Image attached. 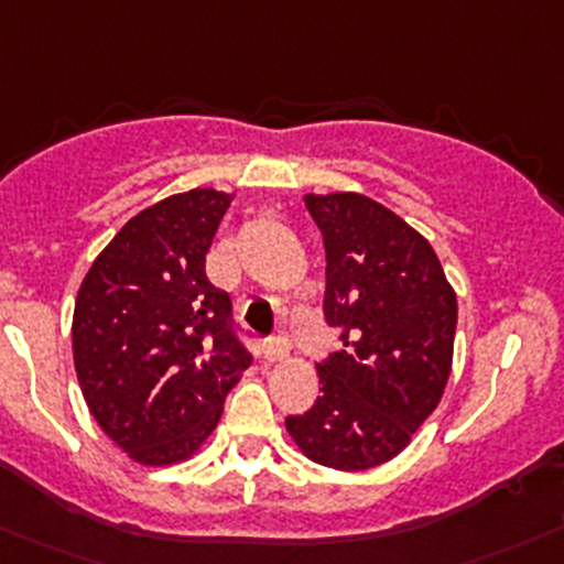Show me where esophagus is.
Wrapping results in <instances>:
<instances>
[{
  "instance_id": "obj_1",
  "label": "esophagus",
  "mask_w": 564,
  "mask_h": 564,
  "mask_svg": "<svg viewBox=\"0 0 564 564\" xmlns=\"http://www.w3.org/2000/svg\"><path fill=\"white\" fill-rule=\"evenodd\" d=\"M264 356L270 361H283L289 356V347L283 345L281 339H278V341H267V345H264Z\"/></svg>"
}]
</instances>
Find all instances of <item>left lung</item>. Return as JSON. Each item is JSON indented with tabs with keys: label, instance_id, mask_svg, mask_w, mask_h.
I'll return each instance as SVG.
<instances>
[{
	"label": "left lung",
	"instance_id": "8db88e82",
	"mask_svg": "<svg viewBox=\"0 0 564 564\" xmlns=\"http://www.w3.org/2000/svg\"><path fill=\"white\" fill-rule=\"evenodd\" d=\"M325 245V319L345 350L317 367L319 398L286 431L306 459L370 470L440 406L454 365L456 292L423 234L356 192L303 194Z\"/></svg>",
	"mask_w": 564,
	"mask_h": 564
}]
</instances>
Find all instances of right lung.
<instances>
[{
  "mask_svg": "<svg viewBox=\"0 0 564 564\" xmlns=\"http://www.w3.org/2000/svg\"><path fill=\"white\" fill-rule=\"evenodd\" d=\"M236 192L188 188L139 210L94 258L72 317L88 412L124 456L166 467L197 454L250 367L205 252Z\"/></svg>",
  "mask_w": 564,
  "mask_h": 564,
  "instance_id": "right-lung-1",
  "label": "right lung"
}]
</instances>
